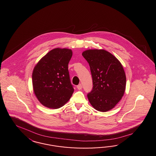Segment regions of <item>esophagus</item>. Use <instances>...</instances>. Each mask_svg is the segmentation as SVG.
Instances as JSON below:
<instances>
[{
	"label": "esophagus",
	"instance_id": "obj_1",
	"mask_svg": "<svg viewBox=\"0 0 156 156\" xmlns=\"http://www.w3.org/2000/svg\"><path fill=\"white\" fill-rule=\"evenodd\" d=\"M82 85L81 84H79V85L77 86V89H78V90H81V89H82Z\"/></svg>",
	"mask_w": 156,
	"mask_h": 156
}]
</instances>
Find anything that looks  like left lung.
<instances>
[{
	"label": "left lung",
	"instance_id": "obj_1",
	"mask_svg": "<svg viewBox=\"0 0 156 156\" xmlns=\"http://www.w3.org/2000/svg\"><path fill=\"white\" fill-rule=\"evenodd\" d=\"M82 56L89 63L93 87L87 94L91 105L106 112L119 103L124 94L126 76L119 60L105 50H87Z\"/></svg>",
	"mask_w": 156,
	"mask_h": 156
}]
</instances>
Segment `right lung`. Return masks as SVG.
<instances>
[{
	"mask_svg": "<svg viewBox=\"0 0 156 156\" xmlns=\"http://www.w3.org/2000/svg\"><path fill=\"white\" fill-rule=\"evenodd\" d=\"M72 55L70 49H54L42 58L34 69V91L44 106L60 108L73 95L74 89L70 81L68 68Z\"/></svg>",
	"mask_w": 156,
	"mask_h": 156,
	"instance_id": "1",
	"label": "right lung"
}]
</instances>
